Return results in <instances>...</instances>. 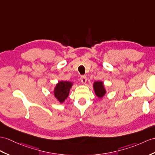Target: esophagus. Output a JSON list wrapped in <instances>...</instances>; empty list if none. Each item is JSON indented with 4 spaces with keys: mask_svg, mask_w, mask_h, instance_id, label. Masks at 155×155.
Returning <instances> with one entry per match:
<instances>
[{
    "mask_svg": "<svg viewBox=\"0 0 155 155\" xmlns=\"http://www.w3.org/2000/svg\"><path fill=\"white\" fill-rule=\"evenodd\" d=\"M80 80H81V81L82 84H85V83L87 82V77L85 76V75H82L80 78Z\"/></svg>",
    "mask_w": 155,
    "mask_h": 155,
    "instance_id": "obj_1",
    "label": "esophagus"
}]
</instances>
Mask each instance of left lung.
<instances>
[{"label": "left lung", "instance_id": "8db88e82", "mask_svg": "<svg viewBox=\"0 0 155 155\" xmlns=\"http://www.w3.org/2000/svg\"><path fill=\"white\" fill-rule=\"evenodd\" d=\"M93 87H94V89H95V92L96 93V95L98 97H99V98L103 97L105 94V93H106V91H105V89L104 88L103 82H101V81L95 82V84H94V85H93Z\"/></svg>", "mask_w": 155, "mask_h": 155}]
</instances>
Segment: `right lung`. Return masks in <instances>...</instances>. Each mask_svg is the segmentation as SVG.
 Returning a JSON list of instances; mask_svg holds the SVG:
<instances>
[{
    "label": "right lung",
    "mask_w": 155,
    "mask_h": 155,
    "mask_svg": "<svg viewBox=\"0 0 155 155\" xmlns=\"http://www.w3.org/2000/svg\"><path fill=\"white\" fill-rule=\"evenodd\" d=\"M72 84L69 81H60L54 89V95L60 101L63 103L69 95V91Z\"/></svg>",
    "instance_id": "right-lung-1"
}]
</instances>
